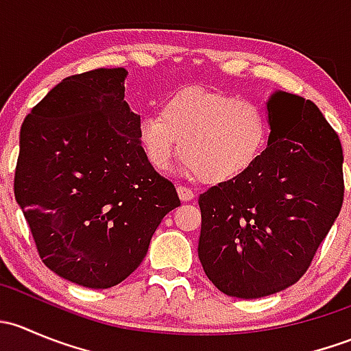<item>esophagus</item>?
Returning <instances> with one entry per match:
<instances>
[{"label":"esophagus","instance_id":"34e87169","mask_svg":"<svg viewBox=\"0 0 351 351\" xmlns=\"http://www.w3.org/2000/svg\"><path fill=\"white\" fill-rule=\"evenodd\" d=\"M176 192H178V197L182 202H190V200H193V197H195V193H193L192 190L186 189V186H182V185L176 189Z\"/></svg>","mask_w":351,"mask_h":351}]
</instances>
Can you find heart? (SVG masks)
I'll return each instance as SVG.
<instances>
[{
  "instance_id": "b5f03b06",
  "label": "heart",
  "mask_w": 351,
  "mask_h": 351,
  "mask_svg": "<svg viewBox=\"0 0 351 351\" xmlns=\"http://www.w3.org/2000/svg\"><path fill=\"white\" fill-rule=\"evenodd\" d=\"M139 143L158 171H168L180 153L185 171L207 183L241 178L258 162L268 143V117L250 98L186 86L169 95L161 115L141 117Z\"/></svg>"
}]
</instances>
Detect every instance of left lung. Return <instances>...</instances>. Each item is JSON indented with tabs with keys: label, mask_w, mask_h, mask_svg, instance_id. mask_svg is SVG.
I'll return each mask as SVG.
<instances>
[{
	"label": "left lung",
	"mask_w": 351,
	"mask_h": 351,
	"mask_svg": "<svg viewBox=\"0 0 351 351\" xmlns=\"http://www.w3.org/2000/svg\"><path fill=\"white\" fill-rule=\"evenodd\" d=\"M268 146L241 178L198 198V258L226 295L260 299L307 271L343 204V151L319 108L275 91Z\"/></svg>",
	"instance_id": "8db88e82"
}]
</instances>
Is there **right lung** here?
<instances>
[{
    "mask_svg": "<svg viewBox=\"0 0 351 351\" xmlns=\"http://www.w3.org/2000/svg\"><path fill=\"white\" fill-rule=\"evenodd\" d=\"M123 67L74 74L25 117L15 198L45 267L108 289L144 260L162 217L180 205L147 161L141 115L123 100Z\"/></svg>",
    "mask_w": 351,
    "mask_h": 351,
    "instance_id": "obj_1",
    "label": "right lung"
}]
</instances>
